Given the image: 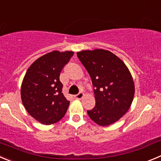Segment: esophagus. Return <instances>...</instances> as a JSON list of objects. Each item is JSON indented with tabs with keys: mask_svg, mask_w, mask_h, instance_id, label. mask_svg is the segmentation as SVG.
<instances>
[{
	"mask_svg": "<svg viewBox=\"0 0 161 161\" xmlns=\"http://www.w3.org/2000/svg\"><path fill=\"white\" fill-rule=\"evenodd\" d=\"M83 96H84L83 93L80 92V93H79V94H76V95L75 96V97L76 99H82V97H83Z\"/></svg>",
	"mask_w": 161,
	"mask_h": 161,
	"instance_id": "esophagus-1",
	"label": "esophagus"
}]
</instances>
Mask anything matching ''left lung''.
<instances>
[{
  "label": "left lung",
  "mask_w": 161,
  "mask_h": 161,
  "mask_svg": "<svg viewBox=\"0 0 161 161\" xmlns=\"http://www.w3.org/2000/svg\"><path fill=\"white\" fill-rule=\"evenodd\" d=\"M77 55L94 87L96 105L88 115L98 125L114 124L133 103L135 86L130 70L119 57L104 49L83 50Z\"/></svg>",
  "instance_id": "left-lung-1"
}]
</instances>
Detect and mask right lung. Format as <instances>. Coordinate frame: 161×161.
<instances>
[{
  "label": "right lung",
  "mask_w": 161,
  "mask_h": 161,
  "mask_svg": "<svg viewBox=\"0 0 161 161\" xmlns=\"http://www.w3.org/2000/svg\"><path fill=\"white\" fill-rule=\"evenodd\" d=\"M73 55L71 51H53L37 58L27 70L20 87L21 101L27 112L41 124L58 122L68 109L70 102L62 93L59 75Z\"/></svg>",
  "instance_id": "right-lung-1"
}]
</instances>
